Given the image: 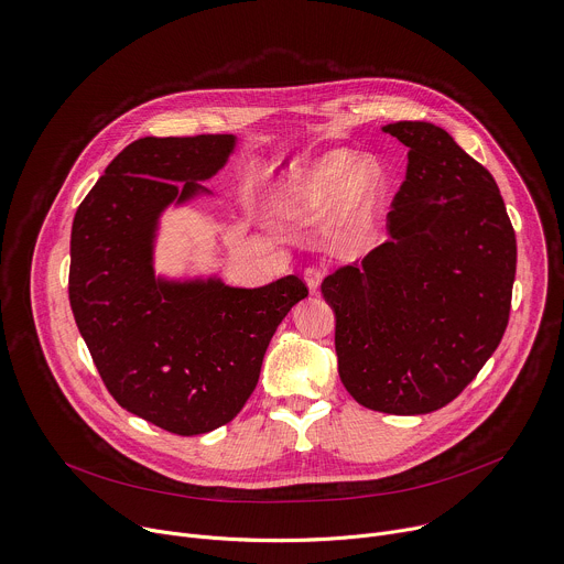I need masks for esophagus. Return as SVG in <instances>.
<instances>
[{
    "label": "esophagus",
    "instance_id": "esophagus-1",
    "mask_svg": "<svg viewBox=\"0 0 564 564\" xmlns=\"http://www.w3.org/2000/svg\"><path fill=\"white\" fill-rule=\"evenodd\" d=\"M324 276H326V270L324 268H316V265L305 268V272H303V279H305V283H307V288L312 292L318 290V285H321V281H324Z\"/></svg>",
    "mask_w": 564,
    "mask_h": 564
}]
</instances>
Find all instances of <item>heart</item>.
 I'll use <instances>...</instances> for the list:
<instances>
[{
    "instance_id": "1",
    "label": "heart",
    "mask_w": 564,
    "mask_h": 564,
    "mask_svg": "<svg viewBox=\"0 0 564 564\" xmlns=\"http://www.w3.org/2000/svg\"><path fill=\"white\" fill-rule=\"evenodd\" d=\"M383 181L375 165L335 151L305 165L283 170L270 192V212L285 220H310L328 214V231L344 243L364 240L375 225Z\"/></svg>"
}]
</instances>
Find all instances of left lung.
I'll use <instances>...</instances> for the list:
<instances>
[{
	"instance_id": "obj_1",
	"label": "left lung",
	"mask_w": 564,
	"mask_h": 564,
	"mask_svg": "<svg viewBox=\"0 0 564 564\" xmlns=\"http://www.w3.org/2000/svg\"><path fill=\"white\" fill-rule=\"evenodd\" d=\"M409 147L388 238L321 283L339 377L361 406L424 415L453 401L500 346L518 246L500 189L442 127H383Z\"/></svg>"
}]
</instances>
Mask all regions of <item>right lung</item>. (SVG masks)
<instances>
[{"instance_id": "1", "label": "right lung", "mask_w": 564, "mask_h": 564, "mask_svg": "<svg viewBox=\"0 0 564 564\" xmlns=\"http://www.w3.org/2000/svg\"><path fill=\"white\" fill-rule=\"evenodd\" d=\"M231 149L227 133L140 138L111 160L73 218L77 330L118 404L174 435L209 433L240 413L274 330L307 296L299 276L257 290L155 281L160 212L194 196Z\"/></svg>"}]
</instances>
